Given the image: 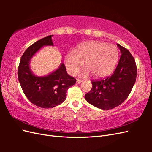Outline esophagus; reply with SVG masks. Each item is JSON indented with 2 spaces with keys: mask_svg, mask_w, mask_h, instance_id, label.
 <instances>
[{
  "mask_svg": "<svg viewBox=\"0 0 152 152\" xmlns=\"http://www.w3.org/2000/svg\"><path fill=\"white\" fill-rule=\"evenodd\" d=\"M82 80L81 79H77V84H80V83H82Z\"/></svg>",
  "mask_w": 152,
  "mask_h": 152,
  "instance_id": "obj_1",
  "label": "esophagus"
}]
</instances>
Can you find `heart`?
<instances>
[{
	"mask_svg": "<svg viewBox=\"0 0 152 152\" xmlns=\"http://www.w3.org/2000/svg\"><path fill=\"white\" fill-rule=\"evenodd\" d=\"M119 57L116 45L101 41H89L80 44L76 53L71 50L65 56L66 70L70 74L75 75L83 66L95 78H102L108 75L115 67Z\"/></svg>",
	"mask_w": 152,
	"mask_h": 152,
	"instance_id": "obj_1",
	"label": "heart"
}]
</instances>
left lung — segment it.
Segmentation results:
<instances>
[{
    "instance_id": "obj_1",
    "label": "left lung",
    "mask_w": 152,
    "mask_h": 152,
    "mask_svg": "<svg viewBox=\"0 0 152 152\" xmlns=\"http://www.w3.org/2000/svg\"><path fill=\"white\" fill-rule=\"evenodd\" d=\"M121 55L111 76L91 82V90L85 94L88 103L102 110L113 109L125 101L131 93L137 75L135 59L129 50L120 44Z\"/></svg>"
}]
</instances>
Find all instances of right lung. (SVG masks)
I'll list each match as a JSON object with an SVG mask.
<instances>
[{"instance_id": "right-lung-1", "label": "right lung", "mask_w": 152, "mask_h": 152, "mask_svg": "<svg viewBox=\"0 0 152 152\" xmlns=\"http://www.w3.org/2000/svg\"><path fill=\"white\" fill-rule=\"evenodd\" d=\"M52 37H45L27 48L18 69V80L26 97L31 103L43 108H53L62 103L66 99L67 90L76 83V79L68 75L63 63L45 77H37L31 73L29 68L31 58L44 45H53Z\"/></svg>"}]
</instances>
